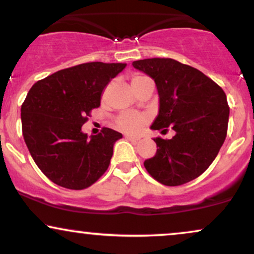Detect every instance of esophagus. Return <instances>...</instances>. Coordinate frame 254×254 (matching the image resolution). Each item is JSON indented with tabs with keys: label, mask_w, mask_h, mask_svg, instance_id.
<instances>
[{
	"label": "esophagus",
	"mask_w": 254,
	"mask_h": 254,
	"mask_svg": "<svg viewBox=\"0 0 254 254\" xmlns=\"http://www.w3.org/2000/svg\"><path fill=\"white\" fill-rule=\"evenodd\" d=\"M125 138L130 139V140H138L139 137L138 136H133V135H129V133H127V135H125Z\"/></svg>",
	"instance_id": "obj_1"
}]
</instances>
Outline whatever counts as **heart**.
Instances as JSON below:
<instances>
[{"instance_id": "1", "label": "heart", "mask_w": 254, "mask_h": 254, "mask_svg": "<svg viewBox=\"0 0 254 254\" xmlns=\"http://www.w3.org/2000/svg\"><path fill=\"white\" fill-rule=\"evenodd\" d=\"M145 77H142V75H135L131 80V84H132V87H135L136 85H138L140 81H143ZM146 117L144 115L140 114H132V112H125V114H122L117 118V125L119 129L127 131V132H138L140 129L143 127V125L145 124Z\"/></svg>"}]
</instances>
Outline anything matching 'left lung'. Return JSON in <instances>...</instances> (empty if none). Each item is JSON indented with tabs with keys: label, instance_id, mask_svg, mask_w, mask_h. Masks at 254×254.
Segmentation results:
<instances>
[{
	"label": "left lung",
	"instance_id": "obj_1",
	"mask_svg": "<svg viewBox=\"0 0 254 254\" xmlns=\"http://www.w3.org/2000/svg\"><path fill=\"white\" fill-rule=\"evenodd\" d=\"M154 79L160 110L152 130L175 131L172 139L154 138L157 151L144 161L148 173L164 186H181L208 168L227 135L230 108L222 88L194 67L169 58L133 61Z\"/></svg>",
	"mask_w": 254,
	"mask_h": 254
}]
</instances>
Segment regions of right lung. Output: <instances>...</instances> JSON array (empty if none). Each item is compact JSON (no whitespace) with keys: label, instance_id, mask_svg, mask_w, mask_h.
Here are the masks:
<instances>
[{"label":"right lung","instance_id":"1","mask_svg":"<svg viewBox=\"0 0 254 254\" xmlns=\"http://www.w3.org/2000/svg\"><path fill=\"white\" fill-rule=\"evenodd\" d=\"M125 66L81 64L36 81L29 90L21 106L23 138L36 166L56 185L80 190L109 168L116 140L123 135L104 127L88 137L81 127Z\"/></svg>","mask_w":254,"mask_h":254}]
</instances>
